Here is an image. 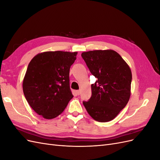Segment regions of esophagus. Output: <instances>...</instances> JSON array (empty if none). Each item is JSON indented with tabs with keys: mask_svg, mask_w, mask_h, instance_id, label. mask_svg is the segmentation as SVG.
I'll use <instances>...</instances> for the list:
<instances>
[{
	"mask_svg": "<svg viewBox=\"0 0 160 160\" xmlns=\"http://www.w3.org/2000/svg\"><path fill=\"white\" fill-rule=\"evenodd\" d=\"M76 92H77V95H79V94L81 93V91H80V90H77V91Z\"/></svg>",
	"mask_w": 160,
	"mask_h": 160,
	"instance_id": "esophagus-1",
	"label": "esophagus"
}]
</instances>
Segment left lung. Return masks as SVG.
I'll return each mask as SVG.
<instances>
[{
  "instance_id": "left-lung-1",
  "label": "left lung",
  "mask_w": 160,
  "mask_h": 160,
  "mask_svg": "<svg viewBox=\"0 0 160 160\" xmlns=\"http://www.w3.org/2000/svg\"><path fill=\"white\" fill-rule=\"evenodd\" d=\"M81 57L91 73L98 78L91 85V98L83 103L91 117L97 122H109L129 100L132 71L123 58L113 50L83 52Z\"/></svg>"
}]
</instances>
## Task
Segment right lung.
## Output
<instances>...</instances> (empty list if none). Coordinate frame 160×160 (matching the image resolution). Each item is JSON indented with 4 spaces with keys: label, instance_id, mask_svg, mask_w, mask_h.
Segmentation results:
<instances>
[{
    "label": "right lung",
    "instance_id": "obj_1",
    "mask_svg": "<svg viewBox=\"0 0 160 160\" xmlns=\"http://www.w3.org/2000/svg\"><path fill=\"white\" fill-rule=\"evenodd\" d=\"M77 52L47 51L34 57L22 82L25 98L35 112L47 119L55 118L73 98L69 70Z\"/></svg>",
    "mask_w": 160,
    "mask_h": 160
}]
</instances>
